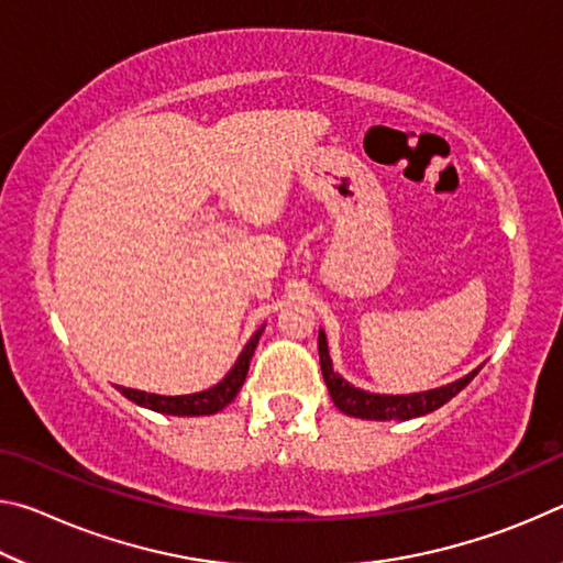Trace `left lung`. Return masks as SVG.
Segmentation results:
<instances>
[{"label": "left lung", "instance_id": "left-lung-1", "mask_svg": "<svg viewBox=\"0 0 563 563\" xmlns=\"http://www.w3.org/2000/svg\"><path fill=\"white\" fill-rule=\"evenodd\" d=\"M318 352H320V369H322V377H325L328 393L340 412H345L350 417H360V419H379V422H385V419H412V417H422V415L434 412V409H440L444 402H450L454 395H460L462 389L472 383L474 375L482 369V367H476L470 375L454 379L452 385L427 389V393L373 395L355 385H350L347 379H342L335 369H332V360L328 352V338L322 330L318 335Z\"/></svg>", "mask_w": 563, "mask_h": 563}]
</instances>
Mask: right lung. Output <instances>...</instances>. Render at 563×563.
I'll list each match as a JSON object with an SVG mask.
<instances>
[{"label":"right lung","mask_w":563,"mask_h":563,"mask_svg":"<svg viewBox=\"0 0 563 563\" xmlns=\"http://www.w3.org/2000/svg\"><path fill=\"white\" fill-rule=\"evenodd\" d=\"M263 335V328L255 330V335L247 340V345L243 347L241 357L235 360V365L231 367L221 383L203 389V393H194V395H178V397H164V395H151V393H141V389H131V387H119V393L146 409H154V412L161 415H176V417H198V415H216L221 412L225 405H231L235 395L241 393V387L245 383L247 367H251V357L255 352V345Z\"/></svg>","instance_id":"add662e5"}]
</instances>
